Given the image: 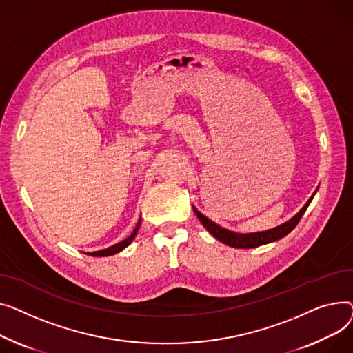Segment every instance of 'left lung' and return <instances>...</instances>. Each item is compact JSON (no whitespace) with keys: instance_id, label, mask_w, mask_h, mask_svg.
<instances>
[{"instance_id":"left-lung-1","label":"left lung","mask_w":353,"mask_h":353,"mask_svg":"<svg viewBox=\"0 0 353 353\" xmlns=\"http://www.w3.org/2000/svg\"><path fill=\"white\" fill-rule=\"evenodd\" d=\"M314 196H310V199L305 203L303 208L292 218L289 219L288 222L272 228V230L269 231H263V232H256V234H235L232 231H228L225 228L216 225L215 222H212L211 219H208L206 216H203L198 210L194 208V212L196 214V216L199 218V221L202 222V225L208 230L218 241H221L222 243L228 245V246H232V248H256L269 242H274L278 241L281 238H283L285 235H288L291 232L294 228L298 225V222L301 221L302 215L305 214L306 208L309 206L310 201H312Z\"/></svg>"}]
</instances>
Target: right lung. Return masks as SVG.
<instances>
[{
    "instance_id": "add662e5",
    "label": "right lung",
    "mask_w": 353,
    "mask_h": 353,
    "mask_svg": "<svg viewBox=\"0 0 353 353\" xmlns=\"http://www.w3.org/2000/svg\"><path fill=\"white\" fill-rule=\"evenodd\" d=\"M139 225H141V219H139V222L137 223L134 232H132L127 239H123L122 242L115 243V245H112V246L107 248V250H102V251H98V252H88L87 255H92V256H110V255H114V254L121 252V251L123 250V248H127V246L132 242V239L135 238V235H137V232H138V228H139Z\"/></svg>"
}]
</instances>
